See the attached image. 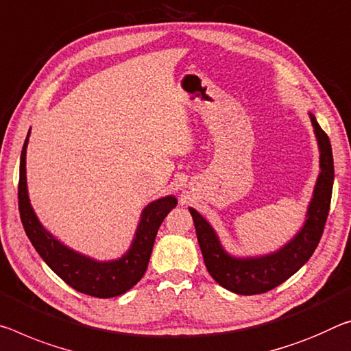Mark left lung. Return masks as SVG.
<instances>
[{
	"mask_svg": "<svg viewBox=\"0 0 351 351\" xmlns=\"http://www.w3.org/2000/svg\"><path fill=\"white\" fill-rule=\"evenodd\" d=\"M311 121H313L320 147L322 171L317 180L314 198L309 204L308 220L297 237L289 242L285 248H281L275 254L258 259L231 258L220 247L219 239L208 221L195 209L191 208L206 269L209 275L228 291L241 293V295H256V293L269 292L302 269L319 245L325 230L328 213H330L335 162H332L330 137L317 123L314 115H311Z\"/></svg>",
	"mask_w": 351,
	"mask_h": 351,
	"instance_id": "1",
	"label": "left lung"
}]
</instances>
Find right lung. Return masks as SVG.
<instances>
[{
  "mask_svg": "<svg viewBox=\"0 0 351 351\" xmlns=\"http://www.w3.org/2000/svg\"><path fill=\"white\" fill-rule=\"evenodd\" d=\"M26 145L27 137L20 158L19 209L26 236L29 237L37 253L60 280H64L70 287L81 293H86V295L110 298L130 291L145 274L159 226L167 214L178 204V199L175 197H165L148 204L143 209L142 220L138 223L136 239L130 252L119 261L97 263V261L88 259L86 256L77 254L64 247L38 223L34 210L29 204V198H27L25 169Z\"/></svg>",
  "mask_w": 351,
  "mask_h": 351,
  "instance_id": "add662e5",
  "label": "right lung"
}]
</instances>
